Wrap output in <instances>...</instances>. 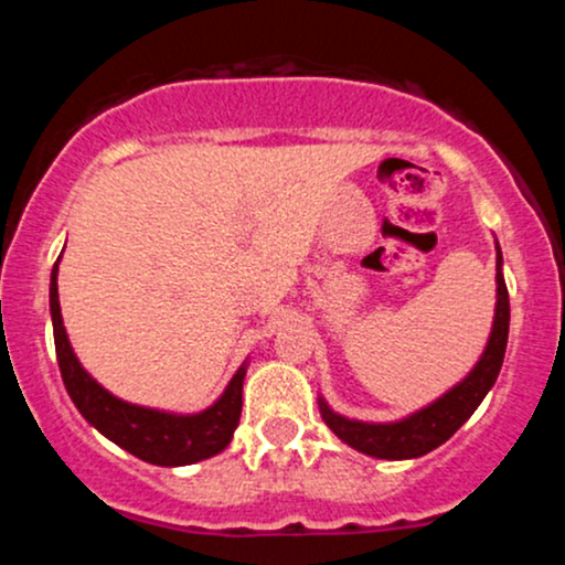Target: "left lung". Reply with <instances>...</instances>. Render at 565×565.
<instances>
[{
  "label": "left lung",
  "instance_id": "1",
  "mask_svg": "<svg viewBox=\"0 0 565 565\" xmlns=\"http://www.w3.org/2000/svg\"><path fill=\"white\" fill-rule=\"evenodd\" d=\"M508 332H510V297L508 287H504L502 276V252L497 246V313L494 327H491L489 345H486L481 361L476 369L451 387L449 393L440 395L436 404H430L423 412L412 414V417L401 419V423L387 425H372L359 423V419H345L334 414L323 401L319 398V408L323 423L334 430L337 438L345 440L353 449L369 454L377 459H414L423 454L438 449L444 440H449L454 433L459 430L476 412L478 404L491 391L497 382L499 369L504 361V348H508Z\"/></svg>",
  "mask_w": 565,
  "mask_h": 565
}]
</instances>
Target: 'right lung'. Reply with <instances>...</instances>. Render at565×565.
<instances>
[{
	"mask_svg": "<svg viewBox=\"0 0 565 565\" xmlns=\"http://www.w3.org/2000/svg\"><path fill=\"white\" fill-rule=\"evenodd\" d=\"M50 313H53L55 353L63 385H66L71 401L79 408L82 417L97 427L103 436L111 438L116 446L151 465L180 468V465H193L199 459L215 457L231 444L233 430H236L238 417H242L244 366L233 374L223 398L201 414L180 417V414L132 406L103 391L76 361L74 350L68 345L66 329H63L61 302H57V263L53 268V278H50Z\"/></svg>",
	"mask_w": 565,
	"mask_h": 565,
	"instance_id": "right-lung-1",
	"label": "right lung"
}]
</instances>
